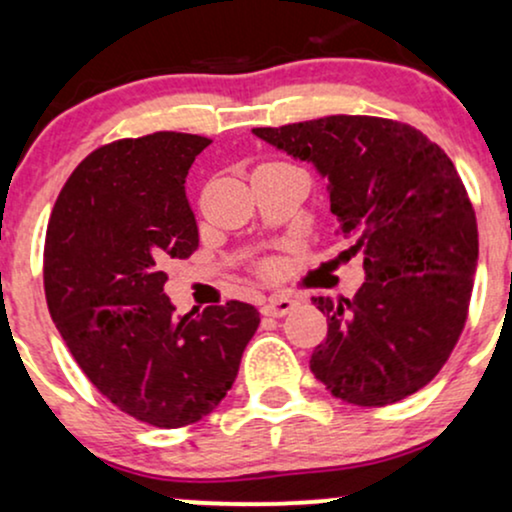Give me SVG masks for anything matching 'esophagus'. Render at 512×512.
<instances>
[{
  "label": "esophagus",
  "mask_w": 512,
  "mask_h": 512,
  "mask_svg": "<svg viewBox=\"0 0 512 512\" xmlns=\"http://www.w3.org/2000/svg\"><path fill=\"white\" fill-rule=\"evenodd\" d=\"M296 308V301L291 296H284V293H276V296H269L262 305V313L269 317H284L289 315L291 310Z\"/></svg>",
  "instance_id": "obj_1"
}]
</instances>
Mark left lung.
<instances>
[{
  "mask_svg": "<svg viewBox=\"0 0 512 512\" xmlns=\"http://www.w3.org/2000/svg\"><path fill=\"white\" fill-rule=\"evenodd\" d=\"M252 132L315 163L339 236L363 252L354 298H313L327 315V339L310 358L315 378L358 407L419 392L460 339L479 257L477 216L448 154L407 122L373 115Z\"/></svg>",
  "mask_w": 512,
  "mask_h": 512,
  "instance_id": "obj_1",
  "label": "left lung"
}]
</instances>
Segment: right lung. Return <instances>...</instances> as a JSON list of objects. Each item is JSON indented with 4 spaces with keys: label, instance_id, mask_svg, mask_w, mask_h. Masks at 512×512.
<instances>
[{
    "label": "right lung",
    "instance_id": "1",
    "mask_svg": "<svg viewBox=\"0 0 512 512\" xmlns=\"http://www.w3.org/2000/svg\"><path fill=\"white\" fill-rule=\"evenodd\" d=\"M209 144L154 132L91 151L64 182L45 236V298L64 344L103 397L156 428L219 407L260 325L250 303L175 315L163 293V264L199 248L185 178Z\"/></svg>",
    "mask_w": 512,
    "mask_h": 512
}]
</instances>
